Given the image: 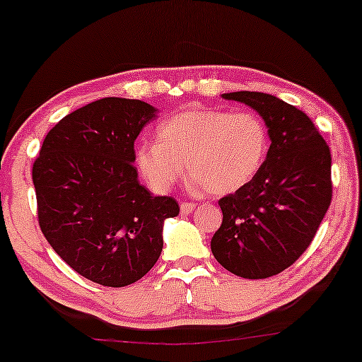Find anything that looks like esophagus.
Segmentation results:
<instances>
[{"label":"esophagus","mask_w":362,"mask_h":362,"mask_svg":"<svg viewBox=\"0 0 362 362\" xmlns=\"http://www.w3.org/2000/svg\"><path fill=\"white\" fill-rule=\"evenodd\" d=\"M194 209H195V204H192V202H182L180 204L182 214H190V212H194Z\"/></svg>","instance_id":"34e87169"}]
</instances>
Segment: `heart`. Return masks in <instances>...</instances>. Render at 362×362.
<instances>
[{
  "mask_svg": "<svg viewBox=\"0 0 362 362\" xmlns=\"http://www.w3.org/2000/svg\"><path fill=\"white\" fill-rule=\"evenodd\" d=\"M269 150L267 124L255 112L187 110L156 128V143L136 150V167L156 192H167L187 172L194 190L238 192L258 175Z\"/></svg>",
  "mask_w": 362,
  "mask_h": 362,
  "instance_id": "obj_1",
  "label": "heart"
}]
</instances>
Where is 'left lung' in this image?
<instances>
[{"mask_svg": "<svg viewBox=\"0 0 362 362\" xmlns=\"http://www.w3.org/2000/svg\"><path fill=\"white\" fill-rule=\"evenodd\" d=\"M246 104L268 128V156L250 184L219 200L223 224L212 236L214 258L234 275H278L310 246L332 200L330 150L305 112L272 94H223Z\"/></svg>", "mask_w": 362, "mask_h": 362, "instance_id": "obj_1", "label": "left lung"}]
</instances>
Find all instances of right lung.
<instances>
[{
	"instance_id": "obj_1",
	"label": "right lung",
	"mask_w": 362,
	"mask_h": 362,
	"mask_svg": "<svg viewBox=\"0 0 362 362\" xmlns=\"http://www.w3.org/2000/svg\"><path fill=\"white\" fill-rule=\"evenodd\" d=\"M156 107L104 98L71 112L47 133L33 163L38 224L72 269L104 286L132 285L155 267L175 199L139 184L134 139Z\"/></svg>"
}]
</instances>
